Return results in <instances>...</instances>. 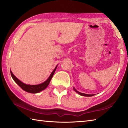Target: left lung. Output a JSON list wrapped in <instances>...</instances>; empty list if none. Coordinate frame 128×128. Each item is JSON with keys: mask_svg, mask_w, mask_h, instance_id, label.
Returning a JSON list of instances; mask_svg holds the SVG:
<instances>
[{"mask_svg": "<svg viewBox=\"0 0 128 128\" xmlns=\"http://www.w3.org/2000/svg\"><path fill=\"white\" fill-rule=\"evenodd\" d=\"M74 90L76 92H77L78 94H79L81 96H86V97H90V96H94V94H83V93H81V92L78 91L76 90L75 88H74Z\"/></svg>", "mask_w": 128, "mask_h": 128, "instance_id": "left-lung-1", "label": "left lung"}]
</instances>
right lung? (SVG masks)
<instances>
[{"mask_svg":"<svg viewBox=\"0 0 128 128\" xmlns=\"http://www.w3.org/2000/svg\"><path fill=\"white\" fill-rule=\"evenodd\" d=\"M57 66H58V65L56 66L55 69H54L52 72L51 73V74L50 75V77L48 78V79L46 81H45L44 82L38 84V85H27V84H25L24 82H22V81H21L20 80H18V78L12 74V71L10 72V73H11V75H12V77L13 78V80H14L15 82L23 90L28 92H29V93L36 94V93H38V92L42 91L43 90H44V89L47 88V87L48 86L52 78L53 77V76L54 74V72H55V71L56 70Z\"/></svg>","mask_w":128,"mask_h":128,"instance_id":"1","label":"right lung"}]
</instances>
